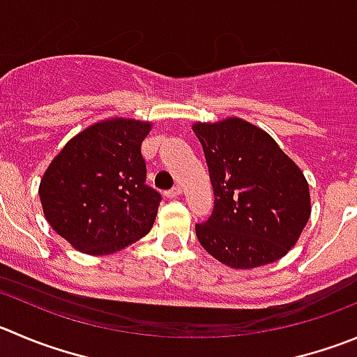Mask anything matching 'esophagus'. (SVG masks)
I'll use <instances>...</instances> for the list:
<instances>
[{
    "mask_svg": "<svg viewBox=\"0 0 357 357\" xmlns=\"http://www.w3.org/2000/svg\"><path fill=\"white\" fill-rule=\"evenodd\" d=\"M181 195H182V185H175V188H172L169 191L165 192L166 198H178Z\"/></svg>",
    "mask_w": 357,
    "mask_h": 357,
    "instance_id": "1",
    "label": "esophagus"
}]
</instances>
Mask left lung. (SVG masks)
I'll return each instance as SVG.
<instances>
[{"mask_svg":"<svg viewBox=\"0 0 357 357\" xmlns=\"http://www.w3.org/2000/svg\"><path fill=\"white\" fill-rule=\"evenodd\" d=\"M208 165L213 212L196 224L203 249L231 268L289 252L310 217L307 178L277 142L238 117L192 126Z\"/></svg>","mask_w":357,"mask_h":357,"instance_id":"left-lung-1","label":"left lung"}]
</instances>
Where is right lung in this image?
<instances>
[{
    "instance_id": "obj_1",
    "label": "right lung",
    "mask_w": 357,
    "mask_h": 357,
    "mask_svg": "<svg viewBox=\"0 0 357 357\" xmlns=\"http://www.w3.org/2000/svg\"><path fill=\"white\" fill-rule=\"evenodd\" d=\"M151 124L108 119L71 138L40 182L57 235L91 256L117 252L151 231L161 195L145 184L142 142Z\"/></svg>"
}]
</instances>
